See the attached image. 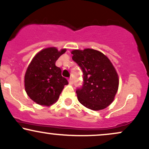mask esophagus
I'll list each match as a JSON object with an SVG mask.
<instances>
[{"instance_id":"esophagus-1","label":"esophagus","mask_w":149,"mask_h":149,"mask_svg":"<svg viewBox=\"0 0 149 149\" xmlns=\"http://www.w3.org/2000/svg\"><path fill=\"white\" fill-rule=\"evenodd\" d=\"M69 85H72L73 84V79L71 78H69Z\"/></svg>"}]
</instances>
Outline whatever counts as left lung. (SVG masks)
Listing matches in <instances>:
<instances>
[{
  "label": "left lung",
  "mask_w": 149,
  "mask_h": 149,
  "mask_svg": "<svg viewBox=\"0 0 149 149\" xmlns=\"http://www.w3.org/2000/svg\"><path fill=\"white\" fill-rule=\"evenodd\" d=\"M73 60L83 73L81 88L76 90L81 104L93 111L109 107L118 89L119 79L113 65L107 56L96 49H74Z\"/></svg>",
  "instance_id": "obj_1"
}]
</instances>
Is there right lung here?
<instances>
[{"instance_id": "add662e5", "label": "right lung", "mask_w": 149, "mask_h": 149, "mask_svg": "<svg viewBox=\"0 0 149 149\" xmlns=\"http://www.w3.org/2000/svg\"><path fill=\"white\" fill-rule=\"evenodd\" d=\"M66 49L60 51L54 47H47L38 52L27 68L24 76L25 90L34 102L49 107L59 99L64 85H68L61 71L55 65Z\"/></svg>"}]
</instances>
